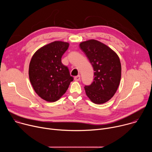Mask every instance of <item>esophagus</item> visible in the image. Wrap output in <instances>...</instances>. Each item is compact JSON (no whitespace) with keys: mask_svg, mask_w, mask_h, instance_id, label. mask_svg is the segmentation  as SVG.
Segmentation results:
<instances>
[{"mask_svg":"<svg viewBox=\"0 0 152 152\" xmlns=\"http://www.w3.org/2000/svg\"><path fill=\"white\" fill-rule=\"evenodd\" d=\"M74 79L76 81H79L80 80V75H78V76H76L74 77Z\"/></svg>","mask_w":152,"mask_h":152,"instance_id":"obj_1","label":"esophagus"}]
</instances>
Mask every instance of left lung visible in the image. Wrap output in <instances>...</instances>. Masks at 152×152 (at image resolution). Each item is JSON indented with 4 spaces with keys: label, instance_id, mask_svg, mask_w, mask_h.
<instances>
[{
    "label": "left lung",
    "instance_id": "left-lung-1",
    "mask_svg": "<svg viewBox=\"0 0 152 152\" xmlns=\"http://www.w3.org/2000/svg\"><path fill=\"white\" fill-rule=\"evenodd\" d=\"M79 46L94 71L93 83L84 87L86 94L96 104L104 103L114 96L119 86L121 76L120 58L110 48L96 39L83 41Z\"/></svg>",
    "mask_w": 152,
    "mask_h": 152
}]
</instances>
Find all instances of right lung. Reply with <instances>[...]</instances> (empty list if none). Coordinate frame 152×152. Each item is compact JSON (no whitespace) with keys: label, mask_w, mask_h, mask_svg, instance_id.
<instances>
[{"label":"right lung","mask_w":152,"mask_h":152,"mask_svg":"<svg viewBox=\"0 0 152 152\" xmlns=\"http://www.w3.org/2000/svg\"><path fill=\"white\" fill-rule=\"evenodd\" d=\"M69 43L55 41L41 47L32 56L29 67V80L35 93L49 102L59 100L73 80L61 58Z\"/></svg>","instance_id":"1"}]
</instances>
